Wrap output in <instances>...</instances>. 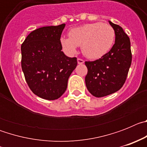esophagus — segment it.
Segmentation results:
<instances>
[{
	"instance_id": "esophagus-1",
	"label": "esophagus",
	"mask_w": 147,
	"mask_h": 147,
	"mask_svg": "<svg viewBox=\"0 0 147 147\" xmlns=\"http://www.w3.org/2000/svg\"><path fill=\"white\" fill-rule=\"evenodd\" d=\"M77 62H78V64L82 65V64H83L84 62H85V61L83 60L82 59H80V58H78V59H77Z\"/></svg>"
}]
</instances>
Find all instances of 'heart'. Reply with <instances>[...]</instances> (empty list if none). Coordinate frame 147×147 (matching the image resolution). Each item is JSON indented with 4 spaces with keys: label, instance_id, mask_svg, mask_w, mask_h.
<instances>
[{
    "label": "heart",
    "instance_id": "b5f03b06",
    "mask_svg": "<svg viewBox=\"0 0 147 147\" xmlns=\"http://www.w3.org/2000/svg\"><path fill=\"white\" fill-rule=\"evenodd\" d=\"M69 38L62 37L61 45L66 52L74 54L81 46L82 53L90 59H98L112 48L115 37V29L107 23H87L70 30Z\"/></svg>",
    "mask_w": 147,
    "mask_h": 147
}]
</instances>
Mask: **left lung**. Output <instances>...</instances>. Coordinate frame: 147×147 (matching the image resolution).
Listing matches in <instances>:
<instances>
[{"instance_id": "1", "label": "left lung", "mask_w": 147, "mask_h": 147, "mask_svg": "<svg viewBox=\"0 0 147 147\" xmlns=\"http://www.w3.org/2000/svg\"><path fill=\"white\" fill-rule=\"evenodd\" d=\"M115 32V41L110 51L95 61H86L88 74L85 84L96 97H103L118 91L127 80L132 62L130 40L123 28L110 21Z\"/></svg>"}]
</instances>
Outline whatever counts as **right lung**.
<instances>
[{"label":"right lung","mask_w":147,"mask_h":147,"mask_svg":"<svg viewBox=\"0 0 147 147\" xmlns=\"http://www.w3.org/2000/svg\"><path fill=\"white\" fill-rule=\"evenodd\" d=\"M65 24L41 27L32 32L21 45V67L27 85L35 95L57 99L67 86L77 65L76 57H67L60 42Z\"/></svg>","instance_id":"1"}]
</instances>
